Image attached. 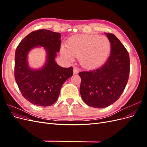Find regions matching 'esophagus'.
<instances>
[{
    "label": "esophagus",
    "instance_id": "obj_1",
    "mask_svg": "<svg viewBox=\"0 0 147 147\" xmlns=\"http://www.w3.org/2000/svg\"><path fill=\"white\" fill-rule=\"evenodd\" d=\"M79 72V69L78 67H74V74H78Z\"/></svg>",
    "mask_w": 147,
    "mask_h": 147
}]
</instances>
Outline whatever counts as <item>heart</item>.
Wrapping results in <instances>:
<instances>
[{"label": "heart", "mask_w": 147, "mask_h": 147, "mask_svg": "<svg viewBox=\"0 0 147 147\" xmlns=\"http://www.w3.org/2000/svg\"><path fill=\"white\" fill-rule=\"evenodd\" d=\"M67 48L61 49L62 55L69 60L79 57L81 64L87 68L96 67L107 60L111 44L106 37L97 35H77L69 38Z\"/></svg>", "instance_id": "b5f03b06"}]
</instances>
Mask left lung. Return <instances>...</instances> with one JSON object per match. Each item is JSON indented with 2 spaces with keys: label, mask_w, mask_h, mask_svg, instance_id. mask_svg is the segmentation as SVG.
<instances>
[{
  "label": "left lung",
  "mask_w": 147,
  "mask_h": 147,
  "mask_svg": "<svg viewBox=\"0 0 147 147\" xmlns=\"http://www.w3.org/2000/svg\"><path fill=\"white\" fill-rule=\"evenodd\" d=\"M111 44V53L104 65L95 69L82 71L80 91L85 103L94 108H105L121 95L130 71L129 53L113 34L106 33Z\"/></svg>",
  "instance_id": "1"
}]
</instances>
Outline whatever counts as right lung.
Returning <instances> with one entry per match:
<instances>
[{"mask_svg":"<svg viewBox=\"0 0 147 147\" xmlns=\"http://www.w3.org/2000/svg\"><path fill=\"white\" fill-rule=\"evenodd\" d=\"M61 34L47 29L33 31L25 37L17 47L15 56V78L22 95L35 105L47 107L58 99L64 83L73 75V67L64 68L55 61L60 51ZM38 46L45 48L47 62L38 70L30 69L27 54Z\"/></svg>","mask_w":147,"mask_h":147,"instance_id":"obj_1","label":"right lung"}]
</instances>
